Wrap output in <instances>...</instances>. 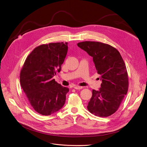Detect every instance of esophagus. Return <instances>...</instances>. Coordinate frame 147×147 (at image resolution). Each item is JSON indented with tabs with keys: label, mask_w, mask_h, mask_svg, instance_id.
Instances as JSON below:
<instances>
[{
	"label": "esophagus",
	"mask_w": 147,
	"mask_h": 147,
	"mask_svg": "<svg viewBox=\"0 0 147 147\" xmlns=\"http://www.w3.org/2000/svg\"><path fill=\"white\" fill-rule=\"evenodd\" d=\"M74 88L76 90H81V89L82 88V87H80V86H74Z\"/></svg>",
	"instance_id": "1"
}]
</instances>
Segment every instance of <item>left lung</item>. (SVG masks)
I'll list each match as a JSON object with an SVG mask.
<instances>
[{
    "label": "left lung",
    "mask_w": 147,
    "mask_h": 147,
    "mask_svg": "<svg viewBox=\"0 0 147 147\" xmlns=\"http://www.w3.org/2000/svg\"><path fill=\"white\" fill-rule=\"evenodd\" d=\"M77 45L92 57L102 81L99 90H92L87 109L95 116H109L118 109L128 91V75L124 62L119 52L108 44L84 41Z\"/></svg>",
    "instance_id": "1"
}]
</instances>
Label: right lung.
Returning a JSON list of instances; mask_svg holds the SVG:
<instances>
[{"instance_id": "1", "label": "right lung", "mask_w": 147, "mask_h": 147, "mask_svg": "<svg viewBox=\"0 0 147 147\" xmlns=\"http://www.w3.org/2000/svg\"><path fill=\"white\" fill-rule=\"evenodd\" d=\"M67 45V42L50 43L35 48L21 70V86L31 106L42 115H51L65 103L69 89L61 86L53 77L61 70Z\"/></svg>"}]
</instances>
